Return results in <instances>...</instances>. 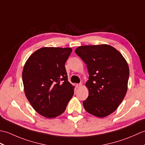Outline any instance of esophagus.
<instances>
[{
	"instance_id": "esophagus-1",
	"label": "esophagus",
	"mask_w": 145,
	"mask_h": 145,
	"mask_svg": "<svg viewBox=\"0 0 145 145\" xmlns=\"http://www.w3.org/2000/svg\"><path fill=\"white\" fill-rule=\"evenodd\" d=\"M82 84H76V88H80V87H82Z\"/></svg>"
}]
</instances>
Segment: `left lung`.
I'll return each instance as SVG.
<instances>
[{
  "instance_id": "left-lung-1",
  "label": "left lung",
  "mask_w": 145,
  "mask_h": 145,
  "mask_svg": "<svg viewBox=\"0 0 145 145\" xmlns=\"http://www.w3.org/2000/svg\"><path fill=\"white\" fill-rule=\"evenodd\" d=\"M75 53L86 63L88 97L83 101L91 115L103 118L115 112L128 90L129 67L120 52L107 44L80 46Z\"/></svg>"
}]
</instances>
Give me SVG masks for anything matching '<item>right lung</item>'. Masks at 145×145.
<instances>
[{
  "mask_svg": "<svg viewBox=\"0 0 145 145\" xmlns=\"http://www.w3.org/2000/svg\"><path fill=\"white\" fill-rule=\"evenodd\" d=\"M71 48L42 47L30 55L22 71L24 90L33 108L47 118L62 114L74 93L65 63Z\"/></svg>",
  "mask_w": 145,
  "mask_h": 145,
  "instance_id": "obj_1",
  "label": "right lung"
}]
</instances>
